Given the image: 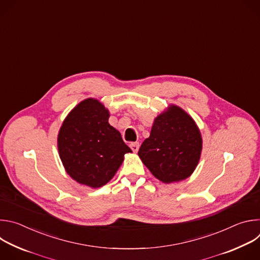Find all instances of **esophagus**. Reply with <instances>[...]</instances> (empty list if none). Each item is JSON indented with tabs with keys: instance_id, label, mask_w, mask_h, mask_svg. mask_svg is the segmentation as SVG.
<instances>
[{
	"instance_id": "1",
	"label": "esophagus",
	"mask_w": 260,
	"mask_h": 260,
	"mask_svg": "<svg viewBox=\"0 0 260 260\" xmlns=\"http://www.w3.org/2000/svg\"><path fill=\"white\" fill-rule=\"evenodd\" d=\"M129 147H131V149H132L134 152H138V150H139V143H138V142L131 143V144H129Z\"/></svg>"
}]
</instances>
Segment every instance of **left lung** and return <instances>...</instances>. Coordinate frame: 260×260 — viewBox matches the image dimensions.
I'll return each mask as SVG.
<instances>
[{
    "label": "left lung",
    "instance_id": "8db88e82",
    "mask_svg": "<svg viewBox=\"0 0 260 260\" xmlns=\"http://www.w3.org/2000/svg\"><path fill=\"white\" fill-rule=\"evenodd\" d=\"M202 148V135L192 117L171 105L154 119L150 136L142 143L138 155L155 178L169 184L193 173Z\"/></svg>",
    "mask_w": 260,
    "mask_h": 260
}]
</instances>
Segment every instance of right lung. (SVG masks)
Masks as SVG:
<instances>
[{
    "label": "right lung",
    "instance_id": "add662e5",
    "mask_svg": "<svg viewBox=\"0 0 260 260\" xmlns=\"http://www.w3.org/2000/svg\"><path fill=\"white\" fill-rule=\"evenodd\" d=\"M109 117L101 102L86 99L68 114L57 136L66 172L91 188L107 184L121 166L124 154L132 152L120 133L109 124Z\"/></svg>",
    "mask_w": 260,
    "mask_h": 260
}]
</instances>
